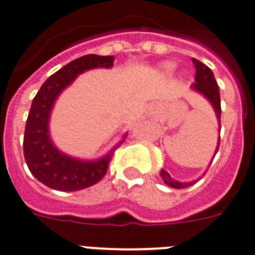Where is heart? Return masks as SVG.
Here are the masks:
<instances>
[{
  "label": "heart",
  "mask_w": 255,
  "mask_h": 255,
  "mask_svg": "<svg viewBox=\"0 0 255 255\" xmlns=\"http://www.w3.org/2000/svg\"><path fill=\"white\" fill-rule=\"evenodd\" d=\"M173 69H174V65H173L171 62H166V63L162 65V70H163L165 73H170Z\"/></svg>",
  "instance_id": "obj_1"
}]
</instances>
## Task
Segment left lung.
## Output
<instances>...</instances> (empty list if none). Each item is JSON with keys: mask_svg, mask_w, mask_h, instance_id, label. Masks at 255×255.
Returning a JSON list of instances; mask_svg holds the SVG:
<instances>
[{"mask_svg": "<svg viewBox=\"0 0 255 255\" xmlns=\"http://www.w3.org/2000/svg\"><path fill=\"white\" fill-rule=\"evenodd\" d=\"M193 65L196 69V77H195V84L192 85V90H195L196 93L201 94L204 99L208 100V103L212 105L215 113H216V119H218L219 128H220V115H222V108H220V93H219V86L215 80V75L212 73V70L209 69L208 66H205L204 63H201L200 60L192 59ZM219 142H220V137L218 139V146L215 150V155L219 150ZM161 177L163 182L167 186L175 188V189H182L186 186H190L195 184L196 181H190V182H181L174 178H171V175L166 170L162 169L161 170Z\"/></svg>", "mask_w": 255, "mask_h": 255, "instance_id": "1", "label": "left lung"}]
</instances>
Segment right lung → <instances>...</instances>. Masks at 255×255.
<instances>
[{"instance_id":"obj_1","label":"right lung","mask_w":255,"mask_h":255,"mask_svg":"<svg viewBox=\"0 0 255 255\" xmlns=\"http://www.w3.org/2000/svg\"><path fill=\"white\" fill-rule=\"evenodd\" d=\"M113 60L115 56L94 54L74 59L51 75L32 101L24 132V156L33 177L51 189L74 192L97 184L108 170L113 150L123 142L101 158L81 159L60 151L50 135L51 112L60 93L88 70L111 69Z\"/></svg>"}]
</instances>
